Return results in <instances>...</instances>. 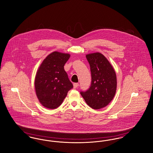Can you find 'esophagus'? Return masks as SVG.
<instances>
[{
  "instance_id": "obj_1",
  "label": "esophagus",
  "mask_w": 153,
  "mask_h": 153,
  "mask_svg": "<svg viewBox=\"0 0 153 153\" xmlns=\"http://www.w3.org/2000/svg\"><path fill=\"white\" fill-rule=\"evenodd\" d=\"M79 85V83H74L73 84V87H74V88H76L78 87Z\"/></svg>"
}]
</instances>
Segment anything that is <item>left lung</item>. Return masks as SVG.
Instances as JSON below:
<instances>
[{
  "label": "left lung",
  "mask_w": 153,
  "mask_h": 153,
  "mask_svg": "<svg viewBox=\"0 0 153 153\" xmlns=\"http://www.w3.org/2000/svg\"><path fill=\"white\" fill-rule=\"evenodd\" d=\"M86 58L90 65L91 85L86 91H81L88 105L99 109L107 106L116 93L117 76L108 59L100 53L89 54Z\"/></svg>",
  "instance_id": "obj_1"
}]
</instances>
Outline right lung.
<instances>
[{"instance_id":"add662e5","label":"right lung","mask_w":153,"mask_h":153,"mask_svg":"<svg viewBox=\"0 0 153 153\" xmlns=\"http://www.w3.org/2000/svg\"><path fill=\"white\" fill-rule=\"evenodd\" d=\"M69 57V54L54 51L44 59L36 72V96L46 108H57L73 88L64 67Z\"/></svg>"}]
</instances>
